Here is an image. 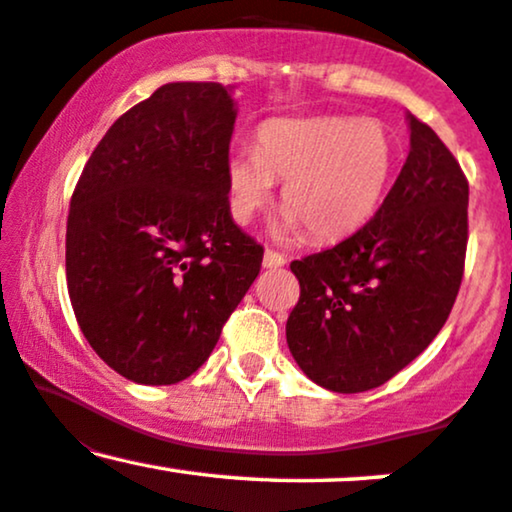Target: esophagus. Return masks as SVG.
<instances>
[{
    "instance_id": "esophagus-1",
    "label": "esophagus",
    "mask_w": 512,
    "mask_h": 512,
    "mask_svg": "<svg viewBox=\"0 0 512 512\" xmlns=\"http://www.w3.org/2000/svg\"><path fill=\"white\" fill-rule=\"evenodd\" d=\"M262 264L267 269H279V267H284L286 264V257L281 255V252H276V250H264V260H262Z\"/></svg>"
}]
</instances>
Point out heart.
I'll list each match as a JSON object with an SVG mask.
<instances>
[{"label": "heart", "mask_w": 512, "mask_h": 512, "mask_svg": "<svg viewBox=\"0 0 512 512\" xmlns=\"http://www.w3.org/2000/svg\"><path fill=\"white\" fill-rule=\"evenodd\" d=\"M395 168V144L378 120L358 117H279L264 122L255 149L226 161L231 214L250 223L272 202L284 180V231L305 228L310 238L354 233L378 209Z\"/></svg>", "instance_id": "obj_1"}]
</instances>
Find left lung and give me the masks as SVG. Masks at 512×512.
<instances>
[{"label": "left lung", "instance_id": "left-lung-1", "mask_svg": "<svg viewBox=\"0 0 512 512\" xmlns=\"http://www.w3.org/2000/svg\"><path fill=\"white\" fill-rule=\"evenodd\" d=\"M368 223L291 262L301 298L286 322L296 363L332 392H366L409 366L448 320L467 255L469 182L426 122Z\"/></svg>", "mask_w": 512, "mask_h": 512}]
</instances>
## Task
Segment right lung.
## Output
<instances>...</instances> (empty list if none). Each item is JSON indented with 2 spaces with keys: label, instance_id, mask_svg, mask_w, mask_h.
<instances>
[{
  "label": "right lung",
  "instance_id": "right-lung-1",
  "mask_svg": "<svg viewBox=\"0 0 512 512\" xmlns=\"http://www.w3.org/2000/svg\"><path fill=\"white\" fill-rule=\"evenodd\" d=\"M236 105L178 81L117 117L67 216V289L81 332L122 378L173 385L207 361L262 267L231 219Z\"/></svg>",
  "mask_w": 512,
  "mask_h": 512
}]
</instances>
